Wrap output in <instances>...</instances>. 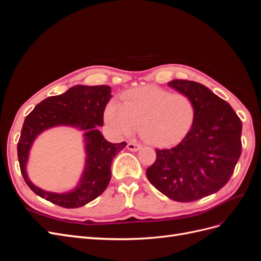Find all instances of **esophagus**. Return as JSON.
I'll return each mask as SVG.
<instances>
[{
	"label": "esophagus",
	"mask_w": 261,
	"mask_h": 261,
	"mask_svg": "<svg viewBox=\"0 0 261 261\" xmlns=\"http://www.w3.org/2000/svg\"><path fill=\"white\" fill-rule=\"evenodd\" d=\"M140 148H141L140 144H136V143H128L127 144V149L130 150V151H138Z\"/></svg>",
	"instance_id": "34e87169"
}]
</instances>
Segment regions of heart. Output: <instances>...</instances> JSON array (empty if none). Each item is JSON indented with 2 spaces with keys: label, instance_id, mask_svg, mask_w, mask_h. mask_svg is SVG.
Listing matches in <instances>:
<instances>
[{
  "label": "heart",
  "instance_id": "1",
  "mask_svg": "<svg viewBox=\"0 0 261 261\" xmlns=\"http://www.w3.org/2000/svg\"><path fill=\"white\" fill-rule=\"evenodd\" d=\"M195 105L187 94L155 86L132 89L124 94V102L110 101L105 121L117 136L128 137L140 127L147 143L164 147L176 143L191 129Z\"/></svg>",
  "mask_w": 261,
  "mask_h": 261
}]
</instances>
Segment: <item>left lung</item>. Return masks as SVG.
<instances>
[{"label":"left lung","instance_id":"left-lung-1","mask_svg":"<svg viewBox=\"0 0 261 261\" xmlns=\"http://www.w3.org/2000/svg\"><path fill=\"white\" fill-rule=\"evenodd\" d=\"M169 86L193 100L195 118L176 146L155 149L156 159L146 174L169 198L191 202L219 192L231 178L242 153V121L206 86L181 80Z\"/></svg>","mask_w":261,"mask_h":261}]
</instances>
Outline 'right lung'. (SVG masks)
I'll use <instances>...</instances> for the list:
<instances>
[{
    "label": "right lung",
    "instance_id": "1",
    "mask_svg": "<svg viewBox=\"0 0 261 261\" xmlns=\"http://www.w3.org/2000/svg\"><path fill=\"white\" fill-rule=\"evenodd\" d=\"M111 87L74 86L66 92L44 99L23 122L17 144L20 172L29 188L41 198L63 208H78L96 199L106 191L111 179L113 158L126 147L125 141L112 144L97 129L103 125V113L111 99ZM73 125L85 130L86 164L79 185L68 193L57 194L42 191L31 183L25 164L29 150L39 133L54 125Z\"/></svg>",
    "mask_w": 261,
    "mask_h": 261
}]
</instances>
